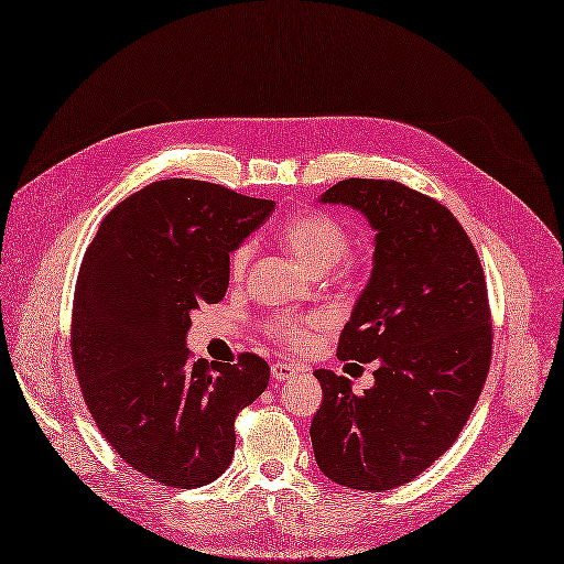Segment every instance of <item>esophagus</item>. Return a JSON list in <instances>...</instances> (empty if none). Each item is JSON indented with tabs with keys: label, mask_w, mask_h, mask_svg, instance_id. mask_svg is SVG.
I'll return each instance as SVG.
<instances>
[{
	"label": "esophagus",
	"mask_w": 564,
	"mask_h": 564,
	"mask_svg": "<svg viewBox=\"0 0 564 564\" xmlns=\"http://www.w3.org/2000/svg\"><path fill=\"white\" fill-rule=\"evenodd\" d=\"M302 371L300 364H288V361H274L272 364V378L274 380H290Z\"/></svg>",
	"instance_id": "34e87169"
}]
</instances>
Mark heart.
<instances>
[{"mask_svg": "<svg viewBox=\"0 0 564 564\" xmlns=\"http://www.w3.org/2000/svg\"><path fill=\"white\" fill-rule=\"evenodd\" d=\"M281 241L283 247L295 256L308 272H327L343 256L348 253L350 237L336 218L323 214V212H304L292 216L290 221L281 228ZM251 260V243H243L230 258V272L235 279H239L247 272ZM276 338L295 343L302 346L306 343V323L290 321V317H279L269 325Z\"/></svg>", "mask_w": 564, "mask_h": 564, "instance_id": "1", "label": "heart"}]
</instances>
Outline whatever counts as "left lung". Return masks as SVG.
Returning a JSON list of instances; mask_svg holds the SVG:
<instances>
[{
    "label": "left lung",
    "mask_w": 564,
    "mask_h": 564,
    "mask_svg": "<svg viewBox=\"0 0 564 564\" xmlns=\"http://www.w3.org/2000/svg\"><path fill=\"white\" fill-rule=\"evenodd\" d=\"M317 203L369 221L371 279L338 338V359L376 361L373 387L317 369V468L357 491H389L443 456L468 422L491 364V315L473 241L454 214L399 182L346 180Z\"/></svg>",
    "instance_id": "8db88e82"
}]
</instances>
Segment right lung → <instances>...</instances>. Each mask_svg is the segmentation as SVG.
I'll use <instances>...</instances> for the list:
<instances>
[{
  "mask_svg": "<svg viewBox=\"0 0 564 564\" xmlns=\"http://www.w3.org/2000/svg\"><path fill=\"white\" fill-rule=\"evenodd\" d=\"M274 200L209 182L163 180L119 203L83 258L70 352L91 417L131 468L165 486L221 477L235 417L269 382L256 355L193 361L191 311L226 297L230 253Z\"/></svg>",
  "mask_w": 564,
  "mask_h": 564,
  "instance_id": "right-lung-1",
  "label": "right lung"
}]
</instances>
